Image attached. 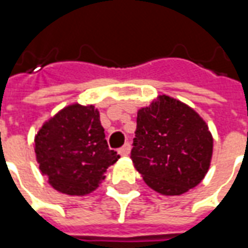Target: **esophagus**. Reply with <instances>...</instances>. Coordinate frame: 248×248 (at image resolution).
Instances as JSON below:
<instances>
[{
    "label": "esophagus",
    "instance_id": "34e87169",
    "mask_svg": "<svg viewBox=\"0 0 248 248\" xmlns=\"http://www.w3.org/2000/svg\"><path fill=\"white\" fill-rule=\"evenodd\" d=\"M130 150H131V146H130V143L127 142V143H124V145L119 149L118 153L121 154V155H129Z\"/></svg>",
    "mask_w": 248,
    "mask_h": 248
}]
</instances>
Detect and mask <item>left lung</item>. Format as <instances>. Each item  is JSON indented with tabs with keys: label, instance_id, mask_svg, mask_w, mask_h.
I'll list each match as a JSON object with an SVG mask.
<instances>
[{
	"label": "left lung",
	"instance_id": "left-lung-1",
	"mask_svg": "<svg viewBox=\"0 0 248 248\" xmlns=\"http://www.w3.org/2000/svg\"><path fill=\"white\" fill-rule=\"evenodd\" d=\"M213 155V137L191 108L161 95L137 115L131 161L153 190L181 195L201 183Z\"/></svg>",
	"mask_w": 248,
	"mask_h": 248
}]
</instances>
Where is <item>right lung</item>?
<instances>
[{
	"label": "right lung",
	"mask_w": 248,
	"mask_h": 248,
	"mask_svg": "<svg viewBox=\"0 0 248 248\" xmlns=\"http://www.w3.org/2000/svg\"><path fill=\"white\" fill-rule=\"evenodd\" d=\"M41 172L58 191L85 195L105 179L119 154L110 150L94 106L71 105L46 122L35 135Z\"/></svg>",
	"instance_id": "1"
}]
</instances>
